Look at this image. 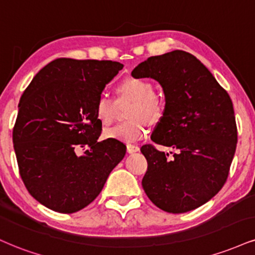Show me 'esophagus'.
<instances>
[{"mask_svg":"<svg viewBox=\"0 0 255 255\" xmlns=\"http://www.w3.org/2000/svg\"><path fill=\"white\" fill-rule=\"evenodd\" d=\"M140 147L136 146V145H127V152L128 153H135V152H139Z\"/></svg>","mask_w":255,"mask_h":255,"instance_id":"obj_1","label":"esophagus"}]
</instances>
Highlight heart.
I'll list each match as a JSON object with an SVG mask.
<instances>
[{"label":"heart","instance_id":"obj_1","mask_svg":"<svg viewBox=\"0 0 255 255\" xmlns=\"http://www.w3.org/2000/svg\"><path fill=\"white\" fill-rule=\"evenodd\" d=\"M118 93L120 98L134 101L127 114L129 120L104 130V136L126 143L143 139L149 133V124H158L164 116V100L154 93L151 82L137 77L125 78L119 84ZM95 114L102 125H112L116 116V102L108 95H100L95 104Z\"/></svg>","mask_w":255,"mask_h":255}]
</instances>
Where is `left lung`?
Segmentation results:
<instances>
[{"instance_id":"8db88e82","label":"left lung","mask_w":255,"mask_h":255,"mask_svg":"<svg viewBox=\"0 0 255 255\" xmlns=\"http://www.w3.org/2000/svg\"><path fill=\"white\" fill-rule=\"evenodd\" d=\"M131 76L160 83L165 114L151 139L177 151L170 157L151 143L141 147L148 164L142 188L159 209L172 214L194 210L213 198L228 178L238 142L231 97L185 51L149 57Z\"/></svg>"}]
</instances>
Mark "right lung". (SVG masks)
Listing matches in <instances>:
<instances>
[{
	"mask_svg": "<svg viewBox=\"0 0 255 255\" xmlns=\"http://www.w3.org/2000/svg\"><path fill=\"white\" fill-rule=\"evenodd\" d=\"M122 67L112 60L58 58L23 91L14 151L24 186L48 209L72 214L87 207L124 159L121 141H97L102 124L95 114L98 96Z\"/></svg>",
	"mask_w": 255,
	"mask_h": 255,
	"instance_id": "obj_1",
	"label": "right lung"
}]
</instances>
